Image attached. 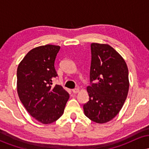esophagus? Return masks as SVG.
<instances>
[{"mask_svg": "<svg viewBox=\"0 0 149 149\" xmlns=\"http://www.w3.org/2000/svg\"><path fill=\"white\" fill-rule=\"evenodd\" d=\"M80 91V90H79V88H75V89H73L72 90V92H73V93H74V94H76V93H78V92Z\"/></svg>", "mask_w": 149, "mask_h": 149, "instance_id": "34e87169", "label": "esophagus"}]
</instances>
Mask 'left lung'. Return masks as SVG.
Instances as JSON below:
<instances>
[{
	"mask_svg": "<svg viewBox=\"0 0 149 149\" xmlns=\"http://www.w3.org/2000/svg\"><path fill=\"white\" fill-rule=\"evenodd\" d=\"M91 66L85 115L97 123H105L122 109L129 90L128 69L124 59L108 44H91ZM95 81V83H92Z\"/></svg>",
	"mask_w": 149,
	"mask_h": 149,
	"instance_id": "obj_1",
	"label": "left lung"
}]
</instances>
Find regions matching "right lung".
I'll return each mask as SVG.
<instances>
[{
    "label": "right lung",
    "mask_w": 149,
    "mask_h": 149,
    "mask_svg": "<svg viewBox=\"0 0 149 149\" xmlns=\"http://www.w3.org/2000/svg\"><path fill=\"white\" fill-rule=\"evenodd\" d=\"M60 46H39L26 54L17 67V88L19 100L34 119L42 124L62 116L69 95L61 85L52 86L57 76L54 61Z\"/></svg>",
    "instance_id": "obj_1"
}]
</instances>
